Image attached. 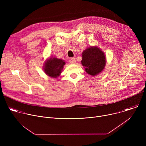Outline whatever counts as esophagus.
I'll return each mask as SVG.
<instances>
[{
	"label": "esophagus",
	"instance_id": "1",
	"mask_svg": "<svg viewBox=\"0 0 146 146\" xmlns=\"http://www.w3.org/2000/svg\"><path fill=\"white\" fill-rule=\"evenodd\" d=\"M69 62H70V63L71 64H76V59L74 58H72L70 59Z\"/></svg>",
	"mask_w": 146,
	"mask_h": 146
}]
</instances>
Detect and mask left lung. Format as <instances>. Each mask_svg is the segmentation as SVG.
I'll list each match as a JSON object with an SVG mask.
<instances>
[{"instance_id": "1", "label": "left lung", "mask_w": 146, "mask_h": 146, "mask_svg": "<svg viewBox=\"0 0 146 146\" xmlns=\"http://www.w3.org/2000/svg\"><path fill=\"white\" fill-rule=\"evenodd\" d=\"M81 62L88 74L95 76L105 69L106 58L105 53L100 48L96 46H91L82 52Z\"/></svg>"}]
</instances>
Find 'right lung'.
I'll return each mask as SVG.
<instances>
[{
	"label": "right lung",
	"instance_id": "add662e5",
	"mask_svg": "<svg viewBox=\"0 0 146 146\" xmlns=\"http://www.w3.org/2000/svg\"><path fill=\"white\" fill-rule=\"evenodd\" d=\"M65 64L63 59L55 56L50 57L44 62L43 71L49 77L56 78L60 75Z\"/></svg>",
	"mask_w": 146,
	"mask_h": 146
}]
</instances>
